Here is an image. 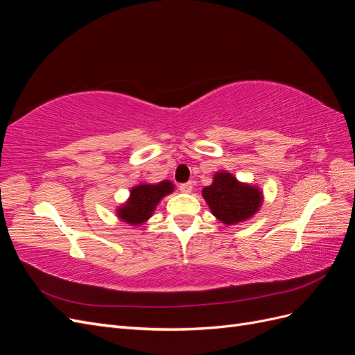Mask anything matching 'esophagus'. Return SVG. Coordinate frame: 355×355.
<instances>
[{"mask_svg":"<svg viewBox=\"0 0 355 355\" xmlns=\"http://www.w3.org/2000/svg\"><path fill=\"white\" fill-rule=\"evenodd\" d=\"M192 188H194V184H192V182H187V184H182L179 187L180 192H184V194H189V192H192Z\"/></svg>","mask_w":355,"mask_h":355,"instance_id":"1","label":"esophagus"}]
</instances>
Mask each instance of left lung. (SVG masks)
<instances>
[{"instance_id": "obj_1", "label": "left lung", "mask_w": 355, "mask_h": 355, "mask_svg": "<svg viewBox=\"0 0 355 355\" xmlns=\"http://www.w3.org/2000/svg\"><path fill=\"white\" fill-rule=\"evenodd\" d=\"M201 196L209 204L213 216L223 225L249 220L263 202V192L259 187L240 182L227 170L216 171L211 185L204 187Z\"/></svg>"}]
</instances>
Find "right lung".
I'll use <instances>...</instances> for the list:
<instances>
[{
  "label": "right lung",
  "instance_id": "add662e5",
  "mask_svg": "<svg viewBox=\"0 0 355 355\" xmlns=\"http://www.w3.org/2000/svg\"><path fill=\"white\" fill-rule=\"evenodd\" d=\"M175 191L171 180H161L158 184H137L130 189L125 202L115 209L116 218L133 227L144 225L153 216L158 202Z\"/></svg>",
  "mask_w": 355,
  "mask_h": 355
}]
</instances>
